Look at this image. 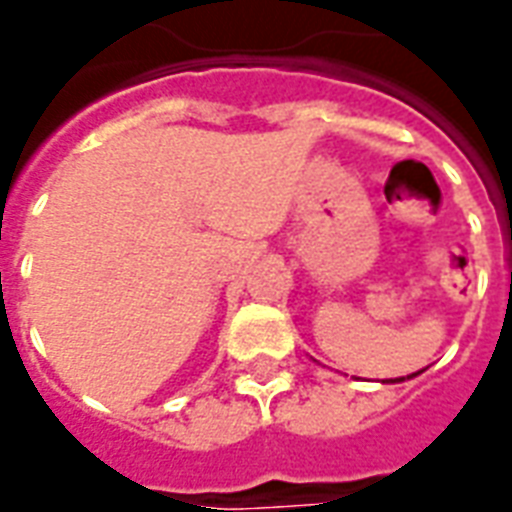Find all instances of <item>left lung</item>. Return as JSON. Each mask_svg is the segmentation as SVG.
Instances as JSON below:
<instances>
[{
  "mask_svg": "<svg viewBox=\"0 0 512 512\" xmlns=\"http://www.w3.org/2000/svg\"><path fill=\"white\" fill-rule=\"evenodd\" d=\"M419 373H421V370H419ZM419 373H411V376H408V378L419 376ZM397 381H405V378H392V381H386V384H397Z\"/></svg>",
  "mask_w": 512,
  "mask_h": 512,
  "instance_id": "left-lung-1",
  "label": "left lung"
}]
</instances>
